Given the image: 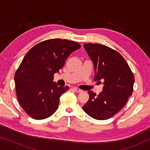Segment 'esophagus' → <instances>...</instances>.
I'll list each match as a JSON object with an SVG mask.
<instances>
[{
  "mask_svg": "<svg viewBox=\"0 0 150 150\" xmlns=\"http://www.w3.org/2000/svg\"><path fill=\"white\" fill-rule=\"evenodd\" d=\"M74 90L76 92H77V93H80V92L83 91V90L80 89H79V88H77V87H74Z\"/></svg>",
  "mask_w": 150,
  "mask_h": 150,
  "instance_id": "1",
  "label": "esophagus"
}]
</instances>
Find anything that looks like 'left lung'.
Returning a JSON list of instances; mask_svg holds the SVG:
<instances>
[{
    "instance_id": "obj_1",
    "label": "left lung",
    "mask_w": 150,
    "mask_h": 150,
    "mask_svg": "<svg viewBox=\"0 0 150 150\" xmlns=\"http://www.w3.org/2000/svg\"><path fill=\"white\" fill-rule=\"evenodd\" d=\"M84 48L93 63L94 81L102 79L104 82L102 91L98 95L88 91L89 100L83 109L96 120H108L126 105L132 95L134 75L124 57L109 47L86 44Z\"/></svg>"
}]
</instances>
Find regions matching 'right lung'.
Wrapping results in <instances>:
<instances>
[{"mask_svg": "<svg viewBox=\"0 0 150 150\" xmlns=\"http://www.w3.org/2000/svg\"><path fill=\"white\" fill-rule=\"evenodd\" d=\"M81 48L76 42L52 39L33 47L24 56L14 76L16 94L22 108L35 120L52 115L59 98L69 87L53 82L71 52Z\"/></svg>", "mask_w": 150, "mask_h": 150, "instance_id": "add662e5", "label": "right lung"}]
</instances>
